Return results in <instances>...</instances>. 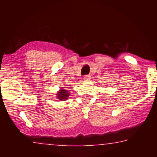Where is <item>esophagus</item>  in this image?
Segmentation results:
<instances>
[{"instance_id": "obj_1", "label": "esophagus", "mask_w": 157, "mask_h": 157, "mask_svg": "<svg viewBox=\"0 0 157 157\" xmlns=\"http://www.w3.org/2000/svg\"><path fill=\"white\" fill-rule=\"evenodd\" d=\"M83 80L87 81V80H90V77L89 75H86V76L83 77Z\"/></svg>"}]
</instances>
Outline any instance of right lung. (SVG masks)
<instances>
[{"label":"right lung","instance_id":"add662e5","mask_svg":"<svg viewBox=\"0 0 157 157\" xmlns=\"http://www.w3.org/2000/svg\"><path fill=\"white\" fill-rule=\"evenodd\" d=\"M68 96H69V92L66 89H60V91H58L57 94V99L61 100V101H64V100H67Z\"/></svg>","mask_w":157,"mask_h":157}]
</instances>
